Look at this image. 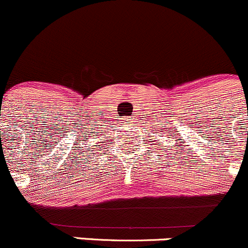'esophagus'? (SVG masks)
I'll use <instances>...</instances> for the list:
<instances>
[{
  "instance_id": "1",
  "label": "esophagus",
  "mask_w": 248,
  "mask_h": 248,
  "mask_svg": "<svg viewBox=\"0 0 248 248\" xmlns=\"http://www.w3.org/2000/svg\"><path fill=\"white\" fill-rule=\"evenodd\" d=\"M125 124H131L132 123V121L130 118H125Z\"/></svg>"
}]
</instances>
